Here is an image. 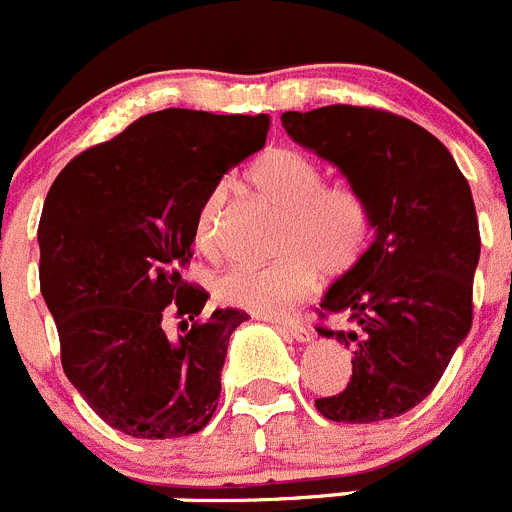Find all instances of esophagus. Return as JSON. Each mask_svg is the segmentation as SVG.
<instances>
[{
  "mask_svg": "<svg viewBox=\"0 0 512 512\" xmlns=\"http://www.w3.org/2000/svg\"><path fill=\"white\" fill-rule=\"evenodd\" d=\"M279 327L284 332H287V335H292L297 342H309V340H312V330H309V327L304 325V322H299V320L279 322Z\"/></svg>",
  "mask_w": 512,
  "mask_h": 512,
  "instance_id": "esophagus-1",
  "label": "esophagus"
}]
</instances>
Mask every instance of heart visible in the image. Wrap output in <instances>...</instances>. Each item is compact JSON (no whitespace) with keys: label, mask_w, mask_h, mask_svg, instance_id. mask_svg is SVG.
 I'll list each match as a JSON object with an SVG mask.
<instances>
[{"label":"heart","mask_w":512,"mask_h":512,"mask_svg":"<svg viewBox=\"0 0 512 512\" xmlns=\"http://www.w3.org/2000/svg\"><path fill=\"white\" fill-rule=\"evenodd\" d=\"M246 180L264 203L279 210L274 253L266 266H233L215 279V299L225 307L259 317H281L327 276H345L363 261L373 238V210L363 192L350 185H325L320 167L289 149H269L248 167ZM225 185L213 187L200 203L195 238L200 248H220L225 218Z\"/></svg>","instance_id":"b5f03b06"}]
</instances>
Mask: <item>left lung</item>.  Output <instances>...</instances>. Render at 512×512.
Segmentation results:
<instances>
[{"mask_svg": "<svg viewBox=\"0 0 512 512\" xmlns=\"http://www.w3.org/2000/svg\"><path fill=\"white\" fill-rule=\"evenodd\" d=\"M281 126L363 192L375 241L322 299L317 327L353 353V375L317 398L325 419L373 424L424 401L472 327L480 225L467 177L449 149L414 121L370 106L287 111Z\"/></svg>", "mask_w": 512, "mask_h": 512, "instance_id": "1", "label": "left lung"}]
</instances>
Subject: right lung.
I'll return each mask as SVG.
<instances>
[{
    "instance_id": "obj_1",
    "label": "right lung",
    "mask_w": 512,
    "mask_h": 512,
    "mask_svg": "<svg viewBox=\"0 0 512 512\" xmlns=\"http://www.w3.org/2000/svg\"><path fill=\"white\" fill-rule=\"evenodd\" d=\"M269 116L164 109L70 159L42 208L40 292L75 391L137 439L198 434L218 409L220 370L243 309H215L180 271L200 203L259 152ZM181 320L177 336L163 317Z\"/></svg>"
}]
</instances>
